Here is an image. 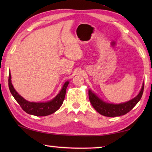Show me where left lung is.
<instances>
[{"instance_id":"left-lung-1","label":"left lung","mask_w":152,"mask_h":152,"mask_svg":"<svg viewBox=\"0 0 152 152\" xmlns=\"http://www.w3.org/2000/svg\"><path fill=\"white\" fill-rule=\"evenodd\" d=\"M143 89L144 84H143L140 92L137 96L129 101L119 104H109L102 101L96 94H94L91 90L88 91V96L90 102L92 104V107L100 114L104 115L105 117H118L127 114L137 104V102L140 101L141 96H142Z\"/></svg>"}]
</instances>
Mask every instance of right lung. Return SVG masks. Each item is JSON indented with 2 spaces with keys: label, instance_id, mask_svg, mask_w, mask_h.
Here are the masks:
<instances>
[{
  "label": "right lung",
  "instance_id": "right-lung-1",
  "mask_svg": "<svg viewBox=\"0 0 152 152\" xmlns=\"http://www.w3.org/2000/svg\"><path fill=\"white\" fill-rule=\"evenodd\" d=\"M11 78V74H9V87L10 92H11L15 99L19 104L20 107L22 108V109L24 111L28 113V114L33 115L37 117L47 116V115L55 113L56 110L60 109V107L61 106L64 102L66 95V88L69 84L68 81L66 82L60 93L50 101L47 102H31L25 100L23 98L17 93L12 85Z\"/></svg>",
  "mask_w": 152,
  "mask_h": 152
}]
</instances>
